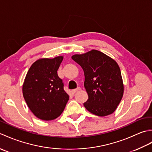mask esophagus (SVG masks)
Segmentation results:
<instances>
[{
	"mask_svg": "<svg viewBox=\"0 0 152 152\" xmlns=\"http://www.w3.org/2000/svg\"><path fill=\"white\" fill-rule=\"evenodd\" d=\"M81 89V88H80V87H78V88H77L76 89H72V91H71V92H72V93H73V94H74V93H76L77 91H80V90Z\"/></svg>",
	"mask_w": 152,
	"mask_h": 152,
	"instance_id": "esophagus-1",
	"label": "esophagus"
}]
</instances>
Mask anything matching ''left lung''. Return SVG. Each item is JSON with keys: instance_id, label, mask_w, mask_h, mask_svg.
<instances>
[{"instance_id": "left-lung-1", "label": "left lung", "mask_w": 152, "mask_h": 152, "mask_svg": "<svg viewBox=\"0 0 152 152\" xmlns=\"http://www.w3.org/2000/svg\"><path fill=\"white\" fill-rule=\"evenodd\" d=\"M72 59L84 72V87L88 100L83 103L88 110L98 116L112 114L124 95V83L118 63L98 50L76 54Z\"/></svg>"}]
</instances>
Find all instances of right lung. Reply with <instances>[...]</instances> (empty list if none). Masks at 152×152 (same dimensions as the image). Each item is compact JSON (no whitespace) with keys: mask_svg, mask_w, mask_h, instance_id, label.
I'll return each mask as SVG.
<instances>
[{"mask_svg":"<svg viewBox=\"0 0 152 152\" xmlns=\"http://www.w3.org/2000/svg\"><path fill=\"white\" fill-rule=\"evenodd\" d=\"M63 56L40 59L32 64L23 85V95L33 114L45 121L52 120L62 114L69 96L64 90L57 70Z\"/></svg>","mask_w":152,"mask_h":152,"instance_id":"obj_1","label":"right lung"}]
</instances>
